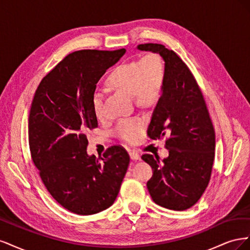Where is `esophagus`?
Returning a JSON list of instances; mask_svg holds the SVG:
<instances>
[{"label": "esophagus", "mask_w": 250, "mask_h": 250, "mask_svg": "<svg viewBox=\"0 0 250 250\" xmlns=\"http://www.w3.org/2000/svg\"><path fill=\"white\" fill-rule=\"evenodd\" d=\"M129 155L131 157V160H133V161H138V160H140V158H141L140 153L138 152L137 150H130L129 151Z\"/></svg>", "instance_id": "obj_1"}]
</instances>
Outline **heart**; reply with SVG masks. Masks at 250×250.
Masks as SVG:
<instances>
[{
  "instance_id": "1",
  "label": "heart",
  "mask_w": 250,
  "mask_h": 250,
  "mask_svg": "<svg viewBox=\"0 0 250 250\" xmlns=\"http://www.w3.org/2000/svg\"><path fill=\"white\" fill-rule=\"evenodd\" d=\"M166 81V64L156 53L119 64L107 77L108 85L112 88L131 94L134 101L141 106L155 103L164 90ZM95 116L101 120L105 117L104 94L96 90L92 97ZM145 122L140 117L120 120L115 127V134L126 142H135L144 129Z\"/></svg>"
}]
</instances>
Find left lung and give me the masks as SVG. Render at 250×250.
<instances>
[{"instance_id": "1", "label": "left lung", "mask_w": 250, "mask_h": 250, "mask_svg": "<svg viewBox=\"0 0 250 250\" xmlns=\"http://www.w3.org/2000/svg\"><path fill=\"white\" fill-rule=\"evenodd\" d=\"M141 51L158 53L166 64V81L147 134L151 140L168 135L169 156L143 154L152 168L147 188L163 208L185 210L197 202L209 183L215 158V130L201 89L175 52L160 43L139 44Z\"/></svg>"}]
</instances>
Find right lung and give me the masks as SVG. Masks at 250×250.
I'll use <instances>...</instances> for the list:
<instances>
[{
	"label": "right lung",
	"instance_id": "1",
	"mask_svg": "<svg viewBox=\"0 0 250 250\" xmlns=\"http://www.w3.org/2000/svg\"><path fill=\"white\" fill-rule=\"evenodd\" d=\"M125 52H73L42 78L33 97L28 124L32 161L52 197L74 214L94 215L112 206L130 162L120 145L107 148L101 161L86 152L87 131L98 127L96 84Z\"/></svg>",
	"mask_w": 250,
	"mask_h": 250
}]
</instances>
